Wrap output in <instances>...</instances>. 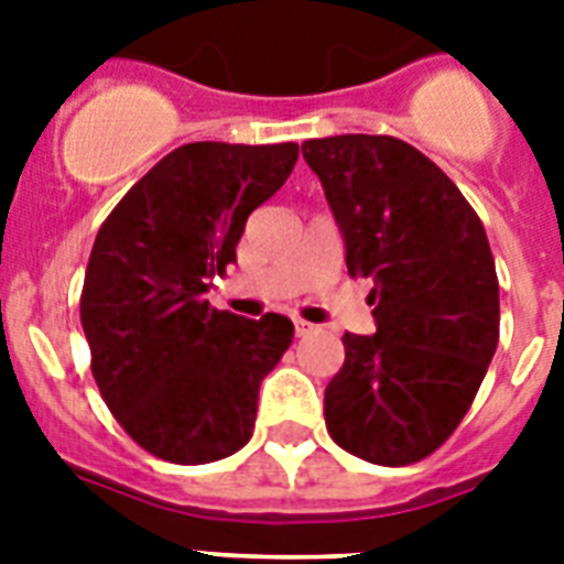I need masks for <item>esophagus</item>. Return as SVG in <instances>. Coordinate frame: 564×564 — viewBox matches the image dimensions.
<instances>
[{
    "mask_svg": "<svg viewBox=\"0 0 564 564\" xmlns=\"http://www.w3.org/2000/svg\"><path fill=\"white\" fill-rule=\"evenodd\" d=\"M292 325H295V336H310L313 330H316V325H310V322H304V318H295Z\"/></svg>",
    "mask_w": 564,
    "mask_h": 564,
    "instance_id": "1",
    "label": "esophagus"
}]
</instances>
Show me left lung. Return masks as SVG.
<instances>
[{
    "label": "left lung",
    "mask_w": 564,
    "mask_h": 564,
    "mask_svg": "<svg viewBox=\"0 0 564 564\" xmlns=\"http://www.w3.org/2000/svg\"><path fill=\"white\" fill-rule=\"evenodd\" d=\"M345 242L369 278L375 334H345L325 389L336 445L375 465L433 454L471 406L500 334L495 257L456 184L398 137L301 143Z\"/></svg>",
    "instance_id": "obj_1"
}]
</instances>
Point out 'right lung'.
Listing matches in <instances>:
<instances>
[{
  "label": "right lung",
  "instance_id": "obj_1",
  "mask_svg": "<svg viewBox=\"0 0 564 564\" xmlns=\"http://www.w3.org/2000/svg\"><path fill=\"white\" fill-rule=\"evenodd\" d=\"M295 161V143L181 145L96 234L82 292L93 377L128 436L166 463H216L251 438L257 389L295 330L286 316L254 322L204 295Z\"/></svg>",
  "mask_w": 564,
  "mask_h": 564
}]
</instances>
